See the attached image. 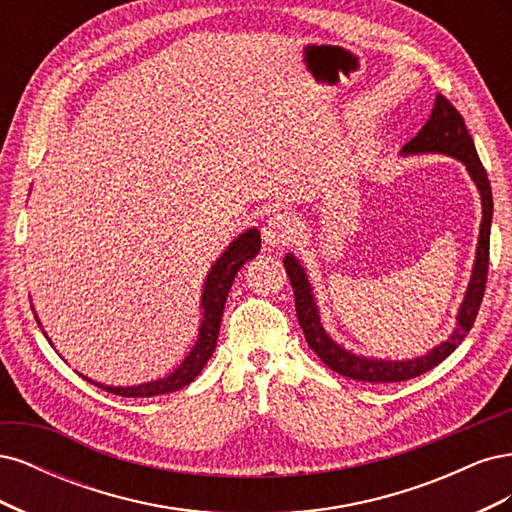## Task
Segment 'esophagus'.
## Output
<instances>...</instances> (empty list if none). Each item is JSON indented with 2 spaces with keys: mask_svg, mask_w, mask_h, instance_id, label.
I'll return each instance as SVG.
<instances>
[{
  "mask_svg": "<svg viewBox=\"0 0 512 512\" xmlns=\"http://www.w3.org/2000/svg\"><path fill=\"white\" fill-rule=\"evenodd\" d=\"M292 220L286 213H275L273 218H269L267 226L262 228V239L269 247H284L292 239Z\"/></svg>",
  "mask_w": 512,
  "mask_h": 512,
  "instance_id": "34e87169",
  "label": "esophagus"
}]
</instances>
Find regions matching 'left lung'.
<instances>
[{
  "label": "left lung",
  "instance_id": "8db88e82",
  "mask_svg": "<svg viewBox=\"0 0 512 512\" xmlns=\"http://www.w3.org/2000/svg\"><path fill=\"white\" fill-rule=\"evenodd\" d=\"M421 153H442V156L455 158L466 166L468 175L472 177L476 190L480 194V207H483V220H480L478 245L474 256V267L470 275V284L463 294V301L457 312V324L453 333L446 337V342L433 346L427 354L414 356L406 361H391V359H374V356L356 354L324 331L320 322V309L314 297V286L309 282L307 271L301 265V260L294 254L284 256V267L290 277L294 290V305H297V318L305 333V342L312 348L322 363L331 367L337 374L359 382H401L425 374V371L440 365L448 354L466 339L472 324L476 320L480 301H483L485 284H487V269H489V235H491V218H493V196L491 185L483 164L478 160L472 136L466 128V121L457 113V108L448 102L444 96H436L431 115L425 126L421 128L410 143L401 147V156H421Z\"/></svg>",
  "mask_w": 512,
  "mask_h": 512
}]
</instances>
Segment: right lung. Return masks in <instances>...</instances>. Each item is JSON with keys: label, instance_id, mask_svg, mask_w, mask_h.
I'll list each match as a JSON object with an SVG mask.
<instances>
[{"label": "right lung", "instance_id": "right-lung-1", "mask_svg": "<svg viewBox=\"0 0 512 512\" xmlns=\"http://www.w3.org/2000/svg\"><path fill=\"white\" fill-rule=\"evenodd\" d=\"M258 252H260V230L254 226V228H247L245 232H241L237 239H232V243H228V247L222 252V256L213 262V267H211L207 280H205V286H203V294H200V314H203V318H200L196 344L192 346L188 356H185V359L173 369V374H168L158 380H151V382L134 384V386H111V384H102V382L91 380L83 374H79V376H83L91 384H96L98 389H104L108 393H115L121 397L166 395V393L183 389V386H188L200 374V369L207 365V361L211 359V354L215 350V344H218L224 305L228 299L230 286H232V282H235L237 271L245 265V262L256 258ZM34 316H36V312H34ZM36 320H38V324H42L38 316H36ZM44 337L49 339V335L46 333H44ZM49 344L53 346L51 339H49Z\"/></svg>", "mask_w": 512, "mask_h": 512}]
</instances>
